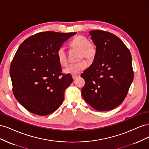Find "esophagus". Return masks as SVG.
Masks as SVG:
<instances>
[{"mask_svg":"<svg viewBox=\"0 0 149 149\" xmlns=\"http://www.w3.org/2000/svg\"><path fill=\"white\" fill-rule=\"evenodd\" d=\"M79 76V75H76V74H73L72 75V77H73V79H76V78H78Z\"/></svg>","mask_w":149,"mask_h":149,"instance_id":"34e87169","label":"esophagus"}]
</instances>
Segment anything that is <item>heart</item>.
Segmentation results:
<instances>
[{
	"mask_svg": "<svg viewBox=\"0 0 149 149\" xmlns=\"http://www.w3.org/2000/svg\"><path fill=\"white\" fill-rule=\"evenodd\" d=\"M71 45L73 48L81 50L80 58L81 60L85 58L88 61H92L96 54V48L94 44L90 43L88 38L83 35H78L75 37L71 42ZM56 56L59 63L63 66H66L68 65V57L65 48L60 47L58 49ZM87 67V63L85 60H82L78 63L70 65L63 70V72L70 74H78Z\"/></svg>",
	"mask_w": 149,
	"mask_h": 149,
	"instance_id": "obj_1",
	"label": "heart"
}]
</instances>
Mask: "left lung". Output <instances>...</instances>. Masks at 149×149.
Here are the masks:
<instances>
[{
    "label": "left lung",
    "instance_id": "1",
    "mask_svg": "<svg viewBox=\"0 0 149 149\" xmlns=\"http://www.w3.org/2000/svg\"><path fill=\"white\" fill-rule=\"evenodd\" d=\"M89 35L96 54L91 65L81 75L86 82L82 96L94 109L110 111L123 102L132 83L131 54L114 34L96 30Z\"/></svg>",
    "mask_w": 149,
    "mask_h": 149
}]
</instances>
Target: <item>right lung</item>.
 <instances>
[{
	"label": "right lung",
	"mask_w": 149,
	"mask_h": 149,
	"mask_svg": "<svg viewBox=\"0 0 149 149\" xmlns=\"http://www.w3.org/2000/svg\"><path fill=\"white\" fill-rule=\"evenodd\" d=\"M76 33L40 32L26 38L18 48L10 68L13 93L31 113L50 114L63 101L73 78L70 74L61 73L56 52Z\"/></svg>",
	"instance_id": "add662e5"
}]
</instances>
